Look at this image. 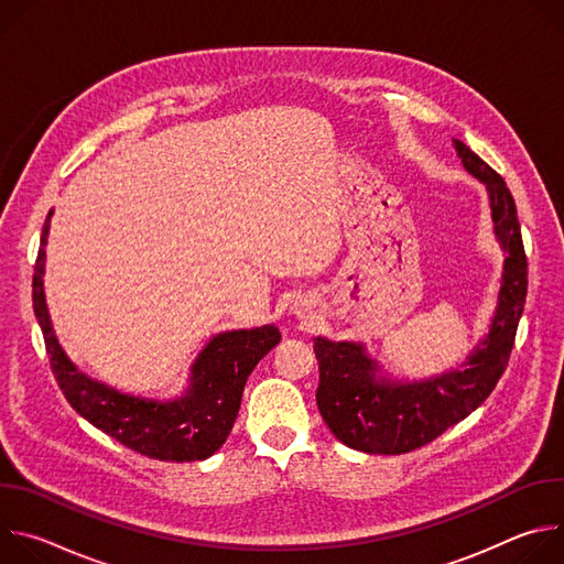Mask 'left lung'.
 <instances>
[{
    "label": "left lung",
    "instance_id": "1",
    "mask_svg": "<svg viewBox=\"0 0 564 564\" xmlns=\"http://www.w3.org/2000/svg\"><path fill=\"white\" fill-rule=\"evenodd\" d=\"M453 147L464 167L487 185L496 234L507 252L494 326L464 370L406 386L377 379V364L364 355L361 346L316 337L318 413L339 442L361 453L401 455L437 440L494 392L516 344L529 285L516 200L505 178L485 160L462 140H453Z\"/></svg>",
    "mask_w": 564,
    "mask_h": 564
}]
</instances>
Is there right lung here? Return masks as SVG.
<instances>
[{"mask_svg": "<svg viewBox=\"0 0 564 564\" xmlns=\"http://www.w3.org/2000/svg\"><path fill=\"white\" fill-rule=\"evenodd\" d=\"M51 212L42 227L33 272V310L44 335L51 370L75 413L122 446L163 462L205 459L223 446L236 422L240 397L254 366L281 341L274 326L214 337L194 364L185 399L155 404L120 394L79 372L62 352L44 303V246Z\"/></svg>", "mask_w": 564, "mask_h": 564, "instance_id": "obj_1", "label": "right lung"}]
</instances>
